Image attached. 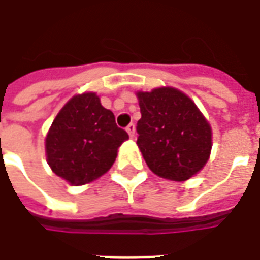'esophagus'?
Wrapping results in <instances>:
<instances>
[{"mask_svg": "<svg viewBox=\"0 0 260 260\" xmlns=\"http://www.w3.org/2000/svg\"><path fill=\"white\" fill-rule=\"evenodd\" d=\"M126 132H128V135H129L131 138H134V136H135V125L134 124L128 125V126H126Z\"/></svg>", "mask_w": 260, "mask_h": 260, "instance_id": "obj_1", "label": "esophagus"}]
</instances>
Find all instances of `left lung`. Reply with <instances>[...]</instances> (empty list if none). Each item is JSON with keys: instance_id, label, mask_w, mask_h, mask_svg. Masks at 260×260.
Returning a JSON list of instances; mask_svg holds the SVG:
<instances>
[{"instance_id": "1", "label": "left lung", "mask_w": 260, "mask_h": 260, "mask_svg": "<svg viewBox=\"0 0 260 260\" xmlns=\"http://www.w3.org/2000/svg\"><path fill=\"white\" fill-rule=\"evenodd\" d=\"M142 118L138 146L154 174L185 181L206 164L212 149V129L195 103L174 87L139 91Z\"/></svg>"}]
</instances>
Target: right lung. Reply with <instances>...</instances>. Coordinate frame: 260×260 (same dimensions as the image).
<instances>
[{"instance_id":"add662e5","label":"right lung","mask_w":260,"mask_h":260,"mask_svg":"<svg viewBox=\"0 0 260 260\" xmlns=\"http://www.w3.org/2000/svg\"><path fill=\"white\" fill-rule=\"evenodd\" d=\"M128 138L94 93L78 94L62 107L48 131L47 161L69 184L83 185L107 173Z\"/></svg>"}]
</instances>
